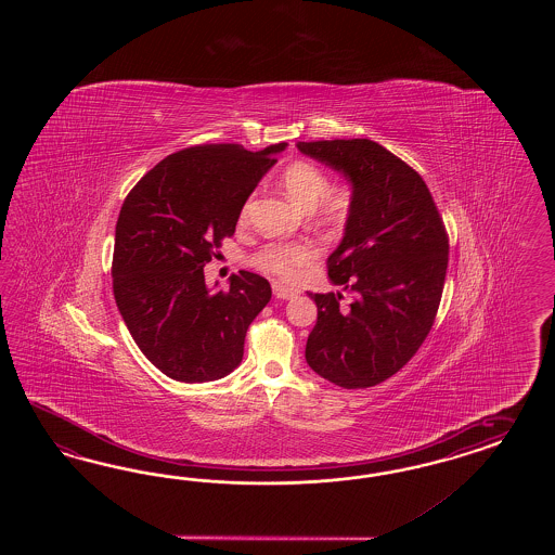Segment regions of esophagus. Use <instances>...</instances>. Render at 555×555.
Here are the masks:
<instances>
[{
	"label": "esophagus",
	"mask_w": 555,
	"mask_h": 555,
	"mask_svg": "<svg viewBox=\"0 0 555 555\" xmlns=\"http://www.w3.org/2000/svg\"><path fill=\"white\" fill-rule=\"evenodd\" d=\"M272 293H274V297H276V299H293V297H297V295H299V291H297V288L281 285V283H272Z\"/></svg>",
	"instance_id": "34e87169"
}]
</instances>
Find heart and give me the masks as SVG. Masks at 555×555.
<instances>
[{"instance_id": "heart-1", "label": "heart", "mask_w": 555, "mask_h": 555, "mask_svg": "<svg viewBox=\"0 0 555 555\" xmlns=\"http://www.w3.org/2000/svg\"><path fill=\"white\" fill-rule=\"evenodd\" d=\"M281 185L295 202L309 207L313 218L323 225H341L350 218L353 207V189L348 181L327 183L325 170L305 158L291 160L281 170ZM253 209V199L244 203L240 219L246 221ZM318 246L311 240H276L264 244L253 254L250 262L258 270L281 279H293L302 267L318 258Z\"/></svg>"}]
</instances>
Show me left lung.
Instances as JSON below:
<instances>
[{"instance_id":"8db88e82","label":"left lung","mask_w":555,"mask_h":555,"mask_svg":"<svg viewBox=\"0 0 555 555\" xmlns=\"http://www.w3.org/2000/svg\"><path fill=\"white\" fill-rule=\"evenodd\" d=\"M297 149L350 179L353 207L327 258L341 293H309L318 323L307 364L344 388L385 383L434 327L448 270V232L415 168L369 138L299 142Z\"/></svg>"}]
</instances>
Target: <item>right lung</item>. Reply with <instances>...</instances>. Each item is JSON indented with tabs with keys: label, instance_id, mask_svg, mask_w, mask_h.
<instances>
[{
	"label": "right lung",
	"instance_id": "1",
	"mask_svg": "<svg viewBox=\"0 0 555 555\" xmlns=\"http://www.w3.org/2000/svg\"><path fill=\"white\" fill-rule=\"evenodd\" d=\"M199 144L149 170L119 211L114 297L138 348L179 383H209L240 366L269 281L240 270L228 291H209L203 267L218 256L254 186L285 151Z\"/></svg>",
	"mask_w": 555,
	"mask_h": 555
}]
</instances>
